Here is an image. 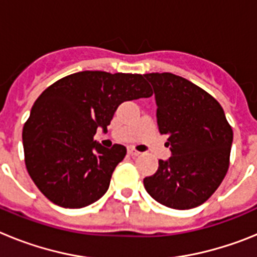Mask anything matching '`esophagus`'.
I'll return each instance as SVG.
<instances>
[{
  "label": "esophagus",
  "mask_w": 257,
  "mask_h": 257,
  "mask_svg": "<svg viewBox=\"0 0 257 257\" xmlns=\"http://www.w3.org/2000/svg\"><path fill=\"white\" fill-rule=\"evenodd\" d=\"M128 154H130V156H133V157H136V156H139L140 154V152H138V151H135V149L134 148H128Z\"/></svg>",
  "instance_id": "1"
}]
</instances>
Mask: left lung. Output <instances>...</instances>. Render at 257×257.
<instances>
[{
	"instance_id": "1",
	"label": "left lung",
	"mask_w": 257,
	"mask_h": 257,
	"mask_svg": "<svg viewBox=\"0 0 257 257\" xmlns=\"http://www.w3.org/2000/svg\"><path fill=\"white\" fill-rule=\"evenodd\" d=\"M153 86L157 124L171 157L144 179L145 190L166 207L189 210L212 196L225 178L233 130L208 92L172 73L144 74Z\"/></svg>"
}]
</instances>
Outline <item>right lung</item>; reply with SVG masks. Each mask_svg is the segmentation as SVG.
<instances>
[{"label":"right lung","instance_id":"obj_1","mask_svg":"<svg viewBox=\"0 0 257 257\" xmlns=\"http://www.w3.org/2000/svg\"><path fill=\"white\" fill-rule=\"evenodd\" d=\"M142 74L85 70L59 79L38 96L23 128L29 176L47 199L82 208L105 194L126 148H104L94 140L105 133L118 105L152 96Z\"/></svg>","mask_w":257,"mask_h":257}]
</instances>
